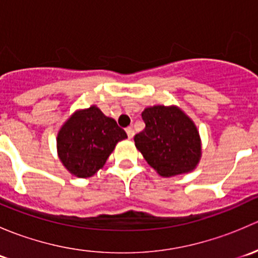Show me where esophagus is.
Listing matches in <instances>:
<instances>
[{"label":"esophagus","mask_w":258,"mask_h":258,"mask_svg":"<svg viewBox=\"0 0 258 258\" xmlns=\"http://www.w3.org/2000/svg\"><path fill=\"white\" fill-rule=\"evenodd\" d=\"M126 132H127V136H128V139H132V137L135 136V130L132 128V127H127Z\"/></svg>","instance_id":"1"}]
</instances>
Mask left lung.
<instances>
[{"mask_svg":"<svg viewBox=\"0 0 258 258\" xmlns=\"http://www.w3.org/2000/svg\"><path fill=\"white\" fill-rule=\"evenodd\" d=\"M145 130L135 144L151 167L161 176L181 175L196 167L201 141L194 122L175 106H153L142 112Z\"/></svg>","mask_w":258,"mask_h":258,"instance_id":"1","label":"left lung"}]
</instances>
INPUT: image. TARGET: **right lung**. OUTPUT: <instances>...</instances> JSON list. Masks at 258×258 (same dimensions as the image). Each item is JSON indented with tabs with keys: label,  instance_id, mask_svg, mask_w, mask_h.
<instances>
[{
	"label": "right lung",
	"instance_id": "1",
	"mask_svg": "<svg viewBox=\"0 0 258 258\" xmlns=\"http://www.w3.org/2000/svg\"><path fill=\"white\" fill-rule=\"evenodd\" d=\"M127 139L124 130L96 106L79 111L57 136L61 162L76 177H90L106 163L114 146Z\"/></svg>",
	"mask_w": 258,
	"mask_h": 258
}]
</instances>
